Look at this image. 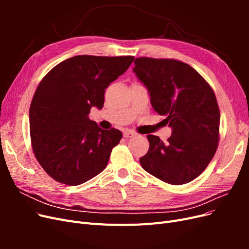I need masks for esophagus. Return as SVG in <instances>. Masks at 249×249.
I'll list each match as a JSON object with an SVG mask.
<instances>
[{
  "label": "esophagus",
  "instance_id": "1",
  "mask_svg": "<svg viewBox=\"0 0 249 249\" xmlns=\"http://www.w3.org/2000/svg\"><path fill=\"white\" fill-rule=\"evenodd\" d=\"M135 135H136V133H135L134 131H131V130H125V131H124V136L125 138L134 137Z\"/></svg>",
  "mask_w": 249,
  "mask_h": 249
}]
</instances>
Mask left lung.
I'll use <instances>...</instances> for the list:
<instances>
[{"label":"left lung","instance_id":"left-lung-1","mask_svg":"<svg viewBox=\"0 0 249 249\" xmlns=\"http://www.w3.org/2000/svg\"><path fill=\"white\" fill-rule=\"evenodd\" d=\"M133 71L144 84L150 104L172 133L165 143L147 135L142 168L170 185H183L207 168L219 141L220 112L213 89L189 64L176 59H135Z\"/></svg>","mask_w":249,"mask_h":249}]
</instances>
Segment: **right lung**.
Listing matches in <instances>:
<instances>
[{
    "instance_id": "obj_1",
    "label": "right lung",
    "mask_w": 249,
    "mask_h": 249,
    "mask_svg": "<svg viewBox=\"0 0 249 249\" xmlns=\"http://www.w3.org/2000/svg\"><path fill=\"white\" fill-rule=\"evenodd\" d=\"M133 56L80 55L57 64L37 87L29 111L30 136L40 166L57 182L77 186L106 168L123 134L90 120L105 89L129 69Z\"/></svg>"
}]
</instances>
